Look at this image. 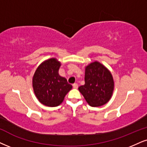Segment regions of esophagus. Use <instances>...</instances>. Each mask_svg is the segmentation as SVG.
I'll return each instance as SVG.
<instances>
[{
	"instance_id": "1",
	"label": "esophagus",
	"mask_w": 147,
	"mask_h": 147,
	"mask_svg": "<svg viewBox=\"0 0 147 147\" xmlns=\"http://www.w3.org/2000/svg\"><path fill=\"white\" fill-rule=\"evenodd\" d=\"M73 87L74 88H75V89H77L78 87V85L77 83H74L73 84Z\"/></svg>"
}]
</instances>
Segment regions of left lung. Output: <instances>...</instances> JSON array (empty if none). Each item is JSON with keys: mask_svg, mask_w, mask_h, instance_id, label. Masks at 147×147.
I'll return each mask as SVG.
<instances>
[{"mask_svg": "<svg viewBox=\"0 0 147 147\" xmlns=\"http://www.w3.org/2000/svg\"><path fill=\"white\" fill-rule=\"evenodd\" d=\"M84 85L78 88L89 106L99 107L108 103L113 94L115 82L111 72L98 61L85 67Z\"/></svg>", "mask_w": 147, "mask_h": 147, "instance_id": "8db88e82", "label": "left lung"}]
</instances>
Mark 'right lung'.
<instances>
[{"label":"right lung","mask_w":147,"mask_h":147,"mask_svg":"<svg viewBox=\"0 0 147 147\" xmlns=\"http://www.w3.org/2000/svg\"><path fill=\"white\" fill-rule=\"evenodd\" d=\"M61 65V62L56 58L47 59L38 66L32 77L34 93L39 102L44 106H59L72 88L66 78L59 75Z\"/></svg>","instance_id":"1"}]
</instances>
